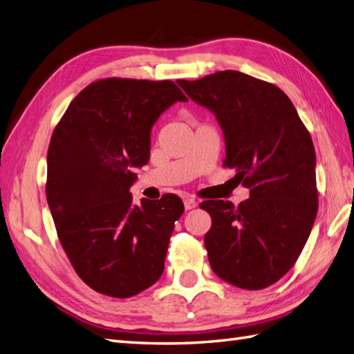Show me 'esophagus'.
Segmentation results:
<instances>
[{
  "instance_id": "esophagus-1",
  "label": "esophagus",
  "mask_w": 354,
  "mask_h": 354,
  "mask_svg": "<svg viewBox=\"0 0 354 354\" xmlns=\"http://www.w3.org/2000/svg\"><path fill=\"white\" fill-rule=\"evenodd\" d=\"M184 207H185V209L190 211V209L197 207V202L193 199V197H185V199H184Z\"/></svg>"
}]
</instances>
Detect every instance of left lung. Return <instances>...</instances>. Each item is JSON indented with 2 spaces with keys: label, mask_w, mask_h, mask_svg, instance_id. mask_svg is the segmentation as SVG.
<instances>
[{
  "label": "left lung",
  "mask_w": 354,
  "mask_h": 354,
  "mask_svg": "<svg viewBox=\"0 0 354 354\" xmlns=\"http://www.w3.org/2000/svg\"><path fill=\"white\" fill-rule=\"evenodd\" d=\"M207 106L226 140L223 167L250 197L205 201L212 225L205 248L214 273L243 290H262L299 259L318 211L315 149L291 100L277 86L238 71L178 80Z\"/></svg>",
  "instance_id": "8db88e82"
}]
</instances>
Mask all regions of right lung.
Wrapping results in <instances>:
<instances>
[{
  "label": "right lung",
  "mask_w": 354,
  "mask_h": 354,
  "mask_svg": "<svg viewBox=\"0 0 354 354\" xmlns=\"http://www.w3.org/2000/svg\"><path fill=\"white\" fill-rule=\"evenodd\" d=\"M176 101L174 81L102 78L73 97L48 147L46 199L73 270L96 292L128 299L164 270L184 203H133L134 167L149 160L151 128Z\"/></svg>",
  "instance_id": "right-lung-1"
}]
</instances>
